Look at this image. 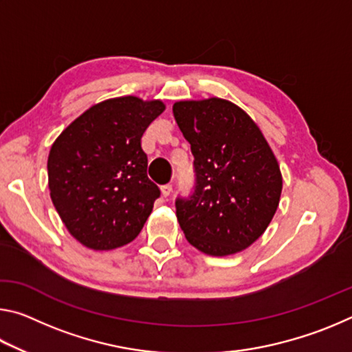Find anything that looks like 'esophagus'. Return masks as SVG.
<instances>
[{"mask_svg": "<svg viewBox=\"0 0 352 352\" xmlns=\"http://www.w3.org/2000/svg\"><path fill=\"white\" fill-rule=\"evenodd\" d=\"M170 192H172V184H163V186H162L163 197H169Z\"/></svg>", "mask_w": 352, "mask_h": 352, "instance_id": "1", "label": "esophagus"}]
</instances>
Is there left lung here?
<instances>
[{"mask_svg": "<svg viewBox=\"0 0 352 352\" xmlns=\"http://www.w3.org/2000/svg\"><path fill=\"white\" fill-rule=\"evenodd\" d=\"M194 155L195 184L175 200L190 245L211 256L242 252L275 216L283 178L264 135L225 99L182 100L172 107Z\"/></svg>", "mask_w": 352, "mask_h": 352, "instance_id": "obj_1", "label": "left lung"}]
</instances>
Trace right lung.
I'll list each match as a JSON object with an SVG mask.
<instances>
[{"mask_svg":"<svg viewBox=\"0 0 352 352\" xmlns=\"http://www.w3.org/2000/svg\"><path fill=\"white\" fill-rule=\"evenodd\" d=\"M164 111L162 100L124 96L93 105L51 147V199L65 226L93 250L132 242L160 188L147 177L142 133Z\"/></svg>","mask_w":352,"mask_h":352,"instance_id":"add662e5","label":"right lung"}]
</instances>
